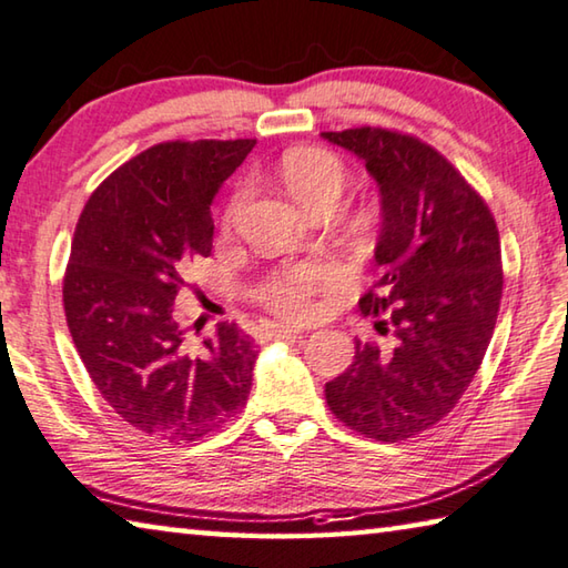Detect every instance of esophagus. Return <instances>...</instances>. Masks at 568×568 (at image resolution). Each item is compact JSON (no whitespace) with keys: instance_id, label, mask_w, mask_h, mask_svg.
<instances>
[{"instance_id":"1","label":"esophagus","mask_w":568,"mask_h":568,"mask_svg":"<svg viewBox=\"0 0 568 568\" xmlns=\"http://www.w3.org/2000/svg\"><path fill=\"white\" fill-rule=\"evenodd\" d=\"M304 329L302 326H290V324H276L272 326L274 339H292V336H300Z\"/></svg>"}]
</instances>
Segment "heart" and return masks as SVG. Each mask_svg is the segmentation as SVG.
Here are the masks:
<instances>
[{
    "mask_svg": "<svg viewBox=\"0 0 568 568\" xmlns=\"http://www.w3.org/2000/svg\"><path fill=\"white\" fill-rule=\"evenodd\" d=\"M278 172H282L284 184L290 192L300 199L304 206L314 209L322 202H339L346 184V166L339 156L329 149L322 146H294L284 152L282 162H278ZM252 194L248 182H239L234 192L229 194L224 206V224L232 226L236 219L242 216L244 206ZM336 282V266L334 264H300L286 266L282 272H274L258 282L254 296L268 310L276 314L296 316L310 312L312 300L320 292L329 290Z\"/></svg>",
    "mask_w": 568,
    "mask_h": 568,
    "instance_id": "b5f03b06",
    "label": "heart"
}]
</instances>
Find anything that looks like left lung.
<instances>
[{"instance_id":"8db88e82","label":"left lung","mask_w":568,"mask_h":568,"mask_svg":"<svg viewBox=\"0 0 568 568\" xmlns=\"http://www.w3.org/2000/svg\"><path fill=\"white\" fill-rule=\"evenodd\" d=\"M322 136L364 159L379 184L376 282L359 310L392 334L389 346L356 339L326 404L369 439L404 442L439 424L479 372L504 290L499 229L459 169L422 139L382 126Z\"/></svg>"}]
</instances>
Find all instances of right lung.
<instances>
[{"label":"right lung","mask_w":568,"mask_h":568,"mask_svg":"<svg viewBox=\"0 0 568 568\" xmlns=\"http://www.w3.org/2000/svg\"><path fill=\"white\" fill-rule=\"evenodd\" d=\"M256 139L164 142L114 169L79 214L64 314L89 376L122 422L199 442L246 404L254 342L222 322L194 352L174 300L212 254V202Z\"/></svg>","instance_id":"obj_1"}]
</instances>
